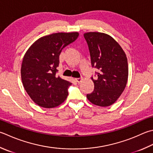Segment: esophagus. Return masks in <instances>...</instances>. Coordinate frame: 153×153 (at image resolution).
I'll return each instance as SVG.
<instances>
[{
  "label": "esophagus",
  "instance_id": "34e87169",
  "mask_svg": "<svg viewBox=\"0 0 153 153\" xmlns=\"http://www.w3.org/2000/svg\"><path fill=\"white\" fill-rule=\"evenodd\" d=\"M82 78H76V82H77V83H81V82H82Z\"/></svg>",
  "mask_w": 153,
  "mask_h": 153
}]
</instances>
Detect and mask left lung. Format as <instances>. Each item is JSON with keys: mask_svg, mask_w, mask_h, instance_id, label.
Instances as JSON below:
<instances>
[{"mask_svg": "<svg viewBox=\"0 0 153 153\" xmlns=\"http://www.w3.org/2000/svg\"><path fill=\"white\" fill-rule=\"evenodd\" d=\"M90 52L92 67L99 70L94 79V90L87 95L93 104L100 107L111 105L126 87L128 68L126 54L111 36L102 32H89L84 34Z\"/></svg>", "mask_w": 153, "mask_h": 153, "instance_id": "obj_1", "label": "left lung"}]
</instances>
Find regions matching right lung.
<instances>
[{
    "label": "right lung",
    "mask_w": 153,
    "mask_h": 153,
    "mask_svg": "<svg viewBox=\"0 0 153 153\" xmlns=\"http://www.w3.org/2000/svg\"><path fill=\"white\" fill-rule=\"evenodd\" d=\"M79 33L58 32L40 38L26 51L21 65L24 88L34 102L53 108L66 100L71 83L56 76L62 49L76 40Z\"/></svg>",
    "instance_id": "add662e5"
}]
</instances>
